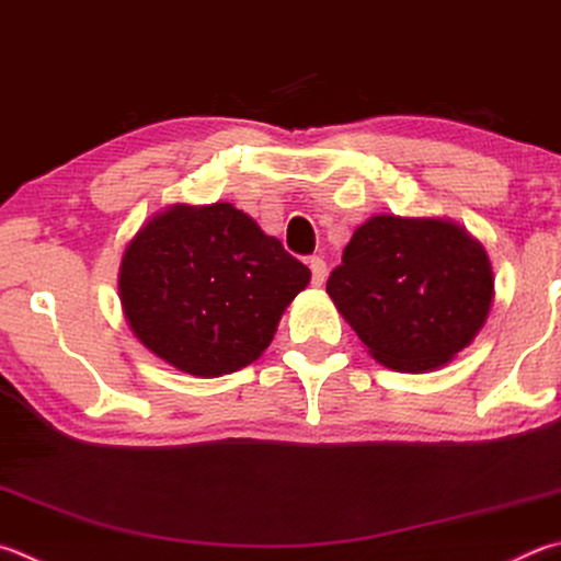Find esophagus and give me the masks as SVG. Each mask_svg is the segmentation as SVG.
I'll list each match as a JSON object with an SVG mask.
<instances>
[{"mask_svg":"<svg viewBox=\"0 0 561 561\" xmlns=\"http://www.w3.org/2000/svg\"><path fill=\"white\" fill-rule=\"evenodd\" d=\"M309 270H311L313 287H321V284L325 282V262H323V257H319V254L309 257Z\"/></svg>","mask_w":561,"mask_h":561,"instance_id":"esophagus-1","label":"esophagus"}]
</instances>
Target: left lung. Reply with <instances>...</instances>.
<instances>
[{
    "label": "left lung",
    "instance_id": "8db88e82",
    "mask_svg": "<svg viewBox=\"0 0 561 561\" xmlns=\"http://www.w3.org/2000/svg\"><path fill=\"white\" fill-rule=\"evenodd\" d=\"M493 284L483 245L456 222L373 216L353 232L325 291L375 360L426 373L483 329Z\"/></svg>",
    "mask_w": 561,
    "mask_h": 561
}]
</instances>
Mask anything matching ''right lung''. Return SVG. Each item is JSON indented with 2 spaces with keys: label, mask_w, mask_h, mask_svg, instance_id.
Wrapping results in <instances>:
<instances>
[{
  "label": "right lung",
  "mask_w": 561,
  "mask_h": 561,
  "mask_svg": "<svg viewBox=\"0 0 561 561\" xmlns=\"http://www.w3.org/2000/svg\"><path fill=\"white\" fill-rule=\"evenodd\" d=\"M311 272L232 203H176L122 254L119 301L131 333L198 378L245 368L267 351Z\"/></svg>",
  "instance_id": "obj_1"
}]
</instances>
